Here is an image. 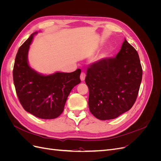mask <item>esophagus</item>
Listing matches in <instances>:
<instances>
[{"mask_svg":"<svg viewBox=\"0 0 161 161\" xmlns=\"http://www.w3.org/2000/svg\"><path fill=\"white\" fill-rule=\"evenodd\" d=\"M85 76H86L85 73L83 72H81V74H80V80L82 81H84L85 79Z\"/></svg>","mask_w":161,"mask_h":161,"instance_id":"1","label":"esophagus"}]
</instances>
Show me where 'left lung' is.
Masks as SVG:
<instances>
[{
  "mask_svg": "<svg viewBox=\"0 0 161 161\" xmlns=\"http://www.w3.org/2000/svg\"><path fill=\"white\" fill-rule=\"evenodd\" d=\"M142 78L138 53L125 40L115 58H102L87 69L85 82L91 113L108 120L130 110L137 99Z\"/></svg>",
  "mask_w": 161,
  "mask_h": 161,
  "instance_id": "8db88e82",
  "label": "left lung"
}]
</instances>
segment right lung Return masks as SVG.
<instances>
[{"mask_svg":"<svg viewBox=\"0 0 161 161\" xmlns=\"http://www.w3.org/2000/svg\"><path fill=\"white\" fill-rule=\"evenodd\" d=\"M33 33L19 47L13 70V82L23 109L37 118L54 119L64 111L68 96L80 82V69L70 73L42 75L28 64L27 53Z\"/></svg>","mask_w":161,"mask_h":161,"instance_id":"obj_1","label":"right lung"}]
</instances>
